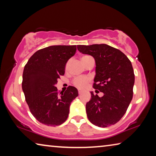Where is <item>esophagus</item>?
I'll list each match as a JSON object with an SVG mask.
<instances>
[{
	"label": "esophagus",
	"instance_id": "34e87169",
	"mask_svg": "<svg viewBox=\"0 0 156 156\" xmlns=\"http://www.w3.org/2000/svg\"><path fill=\"white\" fill-rule=\"evenodd\" d=\"M82 94H83V91H80V90H79V91H78V94H79V95H81Z\"/></svg>",
	"mask_w": 156,
	"mask_h": 156
}]
</instances>
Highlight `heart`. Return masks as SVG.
Returning a JSON list of instances; mask_svg holds the SVG:
<instances>
[{
    "label": "heart",
    "mask_w": 156,
    "mask_h": 156,
    "mask_svg": "<svg viewBox=\"0 0 156 156\" xmlns=\"http://www.w3.org/2000/svg\"><path fill=\"white\" fill-rule=\"evenodd\" d=\"M89 57H90V56H83L81 57V61L83 62L84 65V63H85L86 59H87ZM71 62H72V60H69L67 62V63H66V65H65V70L66 71H69V69ZM89 80H90V79H89V78H88V77L76 78L74 80H73V84H74L76 87H77L79 89H84L86 87L87 84V83H89Z\"/></svg>",
    "instance_id": "1"
}]
</instances>
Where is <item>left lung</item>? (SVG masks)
<instances>
[{
    "instance_id": "left-lung-1",
    "label": "left lung",
    "mask_w": 156,
    "mask_h": 156,
    "mask_svg": "<svg viewBox=\"0 0 156 156\" xmlns=\"http://www.w3.org/2000/svg\"><path fill=\"white\" fill-rule=\"evenodd\" d=\"M77 48L94 58V88L104 94L99 97L91 91V98L86 104L88 119L99 127L115 125L125 115L133 98L135 76L131 62L119 49L106 44L78 45Z\"/></svg>"
}]
</instances>
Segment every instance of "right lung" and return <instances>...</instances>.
I'll return each mask as SVG.
<instances>
[{
    "mask_svg": "<svg viewBox=\"0 0 156 156\" xmlns=\"http://www.w3.org/2000/svg\"><path fill=\"white\" fill-rule=\"evenodd\" d=\"M76 51V45L49 46L34 53L25 66L22 89L25 100L31 114L44 125L55 126L65 122L71 102L78 96L74 87L60 93L55 87Z\"/></svg>",
    "mask_w": 156,
    "mask_h": 156,
    "instance_id": "add662e5",
    "label": "right lung"
}]
</instances>
